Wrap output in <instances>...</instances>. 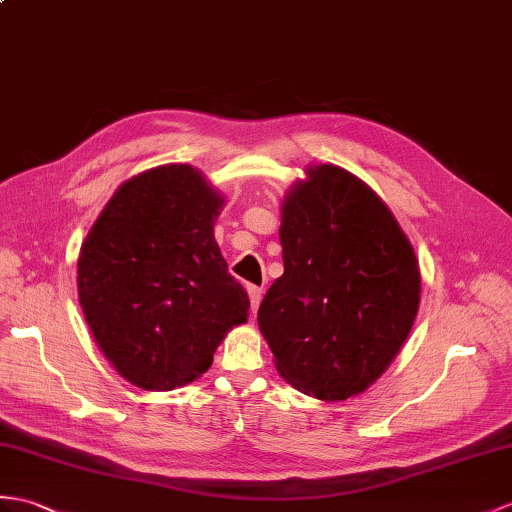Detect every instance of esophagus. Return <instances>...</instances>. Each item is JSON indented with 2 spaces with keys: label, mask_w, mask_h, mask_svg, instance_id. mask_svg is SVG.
Masks as SVG:
<instances>
[{
  "label": "esophagus",
  "mask_w": 512,
  "mask_h": 512,
  "mask_svg": "<svg viewBox=\"0 0 512 512\" xmlns=\"http://www.w3.org/2000/svg\"><path fill=\"white\" fill-rule=\"evenodd\" d=\"M246 292H248V299H251V310L257 312V307L261 303V296H264V288H257V285H248Z\"/></svg>",
  "instance_id": "1"
}]
</instances>
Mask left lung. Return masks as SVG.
Instances as JSON below:
<instances>
[{
    "label": "left lung",
    "mask_w": 512,
    "mask_h": 512,
    "mask_svg": "<svg viewBox=\"0 0 512 512\" xmlns=\"http://www.w3.org/2000/svg\"><path fill=\"white\" fill-rule=\"evenodd\" d=\"M283 275L257 323L279 375L305 395H360L406 342L421 299L414 248L371 187L316 165L281 209Z\"/></svg>",
    "instance_id": "obj_1"
}]
</instances>
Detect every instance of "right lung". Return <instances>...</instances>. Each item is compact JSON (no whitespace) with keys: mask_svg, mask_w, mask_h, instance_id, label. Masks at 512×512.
I'll use <instances>...</instances> for the list:
<instances>
[{"mask_svg":"<svg viewBox=\"0 0 512 512\" xmlns=\"http://www.w3.org/2000/svg\"><path fill=\"white\" fill-rule=\"evenodd\" d=\"M222 202L192 165H159L117 189L82 244V312L130 384L194 382L227 331L246 323L248 294L213 237Z\"/></svg>","mask_w":512,"mask_h":512,"instance_id":"1","label":"right lung"}]
</instances>
